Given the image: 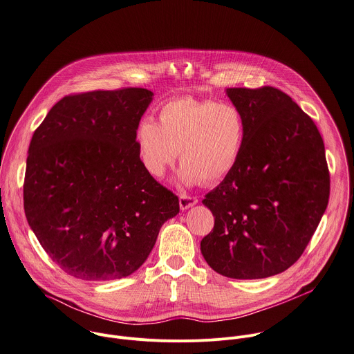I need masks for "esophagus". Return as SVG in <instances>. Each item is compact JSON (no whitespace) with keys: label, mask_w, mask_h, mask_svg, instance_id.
<instances>
[{"label":"esophagus","mask_w":354,"mask_h":354,"mask_svg":"<svg viewBox=\"0 0 354 354\" xmlns=\"http://www.w3.org/2000/svg\"><path fill=\"white\" fill-rule=\"evenodd\" d=\"M178 202H180V209L187 210V209L192 207L194 205H196L198 199L195 196H189V195H180Z\"/></svg>","instance_id":"1"}]
</instances>
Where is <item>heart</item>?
Masks as SVG:
<instances>
[{"instance_id":"1","label":"heart","mask_w":354,"mask_h":354,"mask_svg":"<svg viewBox=\"0 0 354 354\" xmlns=\"http://www.w3.org/2000/svg\"><path fill=\"white\" fill-rule=\"evenodd\" d=\"M245 118L232 102L183 97L166 102L159 122L144 119L136 144L144 169L162 178L177 158L184 185L217 184L238 165L245 144Z\"/></svg>"}]
</instances>
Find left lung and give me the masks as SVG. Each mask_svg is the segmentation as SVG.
<instances>
[{"mask_svg":"<svg viewBox=\"0 0 354 354\" xmlns=\"http://www.w3.org/2000/svg\"><path fill=\"white\" fill-rule=\"evenodd\" d=\"M245 118L236 167L202 203L214 216L201 252L218 274L259 279L289 268L326 209L329 173L314 122L274 87L227 88Z\"/></svg>","mask_w":354,"mask_h":354,"instance_id":"left-lung-1","label":"left lung"}]
</instances>
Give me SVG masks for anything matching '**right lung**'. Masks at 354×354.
<instances>
[{
  "mask_svg": "<svg viewBox=\"0 0 354 354\" xmlns=\"http://www.w3.org/2000/svg\"><path fill=\"white\" fill-rule=\"evenodd\" d=\"M147 88L66 95L29 147L28 223L65 272L108 281L137 271L178 198L142 166L136 133L152 102Z\"/></svg>",
  "mask_w": 354,
  "mask_h": 354,
  "instance_id": "add662e5",
  "label": "right lung"
}]
</instances>
